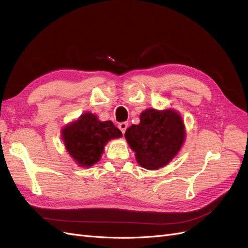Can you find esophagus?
Instances as JSON below:
<instances>
[{
  "label": "esophagus",
  "instance_id": "esophagus-1",
  "mask_svg": "<svg viewBox=\"0 0 248 248\" xmlns=\"http://www.w3.org/2000/svg\"><path fill=\"white\" fill-rule=\"evenodd\" d=\"M118 127H119V129L121 130L122 133L124 134L125 131H126V129H127V127H128V123H127V122H122V123H120V124L118 125Z\"/></svg>",
  "mask_w": 248,
  "mask_h": 248
}]
</instances>
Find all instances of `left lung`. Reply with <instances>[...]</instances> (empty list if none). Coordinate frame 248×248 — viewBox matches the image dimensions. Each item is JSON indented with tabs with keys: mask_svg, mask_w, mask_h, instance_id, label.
<instances>
[{
	"mask_svg": "<svg viewBox=\"0 0 248 248\" xmlns=\"http://www.w3.org/2000/svg\"><path fill=\"white\" fill-rule=\"evenodd\" d=\"M140 120L125 132L138 163L150 170L166 167L184 144L186 131L182 117L172 108H147L141 111Z\"/></svg>",
	"mask_w": 248,
	"mask_h": 248,
	"instance_id": "1",
	"label": "left lung"
}]
</instances>
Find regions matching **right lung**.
I'll return each instance as SVG.
<instances>
[{"instance_id":"1","label":"right lung","mask_w":248,"mask_h":248,"mask_svg":"<svg viewBox=\"0 0 248 248\" xmlns=\"http://www.w3.org/2000/svg\"><path fill=\"white\" fill-rule=\"evenodd\" d=\"M61 132L67 152L84 168L92 167L100 160L104 146L110 140L122 137V132L111 121H99L98 117L89 111L65 125Z\"/></svg>"}]
</instances>
